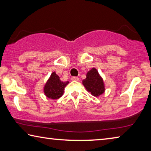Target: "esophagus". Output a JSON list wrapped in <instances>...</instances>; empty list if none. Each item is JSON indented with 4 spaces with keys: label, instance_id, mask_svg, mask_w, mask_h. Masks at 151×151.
<instances>
[{
    "label": "esophagus",
    "instance_id": "34e87169",
    "mask_svg": "<svg viewBox=\"0 0 151 151\" xmlns=\"http://www.w3.org/2000/svg\"><path fill=\"white\" fill-rule=\"evenodd\" d=\"M71 80L75 81H78L79 78L78 77H76V76H73V77L71 78Z\"/></svg>",
    "mask_w": 151,
    "mask_h": 151
}]
</instances>
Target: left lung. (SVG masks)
Wrapping results in <instances>:
<instances>
[{
	"label": "left lung",
	"instance_id": "obj_1",
	"mask_svg": "<svg viewBox=\"0 0 151 151\" xmlns=\"http://www.w3.org/2000/svg\"><path fill=\"white\" fill-rule=\"evenodd\" d=\"M82 83L87 91L94 96H100L105 92L103 78L95 68H92L88 71L86 78L83 80Z\"/></svg>",
	"mask_w": 151,
	"mask_h": 151
}]
</instances>
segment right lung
<instances>
[{
    "label": "right lung",
    "mask_w": 151,
    "mask_h": 151,
    "mask_svg": "<svg viewBox=\"0 0 151 151\" xmlns=\"http://www.w3.org/2000/svg\"><path fill=\"white\" fill-rule=\"evenodd\" d=\"M68 83V81L63 82L60 81L59 76H58L54 71L51 73L50 77L46 82L43 87V92L48 99L52 100L58 99L63 95L65 86Z\"/></svg>",
    "instance_id": "right-lung-1"
}]
</instances>
